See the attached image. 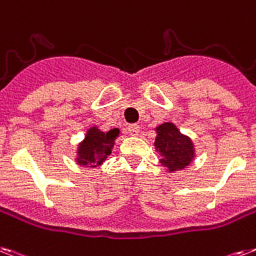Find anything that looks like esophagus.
Returning a JSON list of instances; mask_svg holds the SVG:
<instances>
[{
  "label": "esophagus",
  "mask_w": 256,
  "mask_h": 256,
  "mask_svg": "<svg viewBox=\"0 0 256 256\" xmlns=\"http://www.w3.org/2000/svg\"><path fill=\"white\" fill-rule=\"evenodd\" d=\"M139 132H140V130H139L138 124H130L128 128V132L130 135H132V136H136V135L139 134Z\"/></svg>",
  "instance_id": "esophagus-1"
}]
</instances>
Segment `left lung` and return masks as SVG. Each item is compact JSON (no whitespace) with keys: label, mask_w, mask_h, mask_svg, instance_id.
I'll list each match as a JSON object with an SVG mask.
<instances>
[{"label":"left lung","mask_w":256,"mask_h":256,"mask_svg":"<svg viewBox=\"0 0 256 256\" xmlns=\"http://www.w3.org/2000/svg\"><path fill=\"white\" fill-rule=\"evenodd\" d=\"M156 132L155 147L160 154L162 164L171 172L186 168L194 156L192 140L170 122L156 128Z\"/></svg>","instance_id":"left-lung-1"}]
</instances>
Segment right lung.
I'll list each match as a JSON object with an SVG mask.
<instances>
[{
	"label": "right lung",
	"mask_w": 256,
	"mask_h": 256,
	"mask_svg": "<svg viewBox=\"0 0 256 256\" xmlns=\"http://www.w3.org/2000/svg\"><path fill=\"white\" fill-rule=\"evenodd\" d=\"M120 134L118 128L109 130L108 132H100L97 128H89L85 135L84 142L81 143L78 150V163L82 166L90 164L93 167L102 164L106 160L108 155L112 154L114 139Z\"/></svg>",
	"instance_id": "right-lung-1"
}]
</instances>
